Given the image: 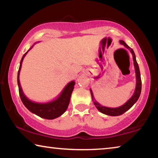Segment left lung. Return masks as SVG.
<instances>
[{"label": "left lung", "mask_w": 158, "mask_h": 158, "mask_svg": "<svg viewBox=\"0 0 158 158\" xmlns=\"http://www.w3.org/2000/svg\"><path fill=\"white\" fill-rule=\"evenodd\" d=\"M120 44L123 45L127 48L129 49L130 52H131L132 56H133V60H134V65L135 67V72H136V89H135V91L134 93L133 96H131V98H130L128 101L123 105V106L118 107H107L101 106V104H99L96 100H95L94 97V94H93V92L91 89H90V91H91V98L92 101H94V103L95 106H96V108L98 110L107 115H110V116H119V115H121L124 114L125 112H127L128 110H129L131 107L134 106L135 102H136L139 98L141 95V74H140V70H139V67L138 65V63L136 60V56H135V53L133 51V49L131 48L128 45H127L124 41H119Z\"/></svg>", "instance_id": "8db88e82"}]
</instances>
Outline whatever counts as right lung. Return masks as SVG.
<instances>
[{"mask_svg": "<svg viewBox=\"0 0 158 158\" xmlns=\"http://www.w3.org/2000/svg\"><path fill=\"white\" fill-rule=\"evenodd\" d=\"M33 47V46H32ZM31 47L29 51L32 48ZM25 52L24 56H22V60L19 64L18 74H17V84H18L19 88V94L22 102L24 105V106L29 110L32 113L38 115L39 117L42 118L47 119H53L64 113L66 111V110L68 107L70 98H71L72 93L73 91L74 86L75 85V82L74 81H70L69 83L64 87L63 91H62L61 94L60 95L58 98H57L56 100L51 102H46V103H39L34 101H30L29 98L25 96L23 91H22V87L20 86V82H19V72L22 67V64L23 62L24 57L26 56L27 52Z\"/></svg>", "mask_w": 158, "mask_h": 158, "instance_id": "1", "label": "right lung"}]
</instances>
